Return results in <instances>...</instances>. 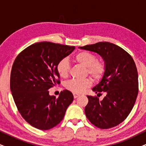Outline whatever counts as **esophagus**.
I'll return each mask as SVG.
<instances>
[{"mask_svg":"<svg viewBox=\"0 0 146 146\" xmlns=\"http://www.w3.org/2000/svg\"><path fill=\"white\" fill-rule=\"evenodd\" d=\"M79 96V94H73V97H74V98H77V97Z\"/></svg>","mask_w":146,"mask_h":146,"instance_id":"1","label":"esophagus"}]
</instances>
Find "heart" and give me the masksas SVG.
Instances as JSON below:
<instances>
[{"mask_svg": "<svg viewBox=\"0 0 146 146\" xmlns=\"http://www.w3.org/2000/svg\"><path fill=\"white\" fill-rule=\"evenodd\" d=\"M75 61L86 69V74L89 75L94 81H100L104 76L106 70L105 63L102 60L97 59L96 56L90 52L82 50L77 52L74 56ZM56 71L60 77L66 78L70 72V64L67 59L62 58L56 64ZM92 85L89 78L84 79H72L66 84V88L75 94L84 92Z\"/></svg>", "mask_w": 146, "mask_h": 146, "instance_id": "obj_1", "label": "heart"}]
</instances>
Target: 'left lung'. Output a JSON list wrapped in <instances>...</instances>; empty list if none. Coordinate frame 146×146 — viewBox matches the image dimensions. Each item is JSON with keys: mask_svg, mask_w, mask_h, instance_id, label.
Wrapping results in <instances>:
<instances>
[{"mask_svg": "<svg viewBox=\"0 0 146 146\" xmlns=\"http://www.w3.org/2000/svg\"><path fill=\"white\" fill-rule=\"evenodd\" d=\"M79 48L98 53L106 66L104 76L92 90L98 96L102 92L106 95L102 100L97 96H87L86 117L100 129L117 126L128 117L137 98L139 85L135 63L125 50L110 42H98Z\"/></svg>", "mask_w": 146, "mask_h": 146, "instance_id": "obj_1", "label": "left lung"}]
</instances>
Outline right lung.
I'll use <instances>...</instances> for the list:
<instances>
[{"label":"right lung","instance_id":"obj_1","mask_svg":"<svg viewBox=\"0 0 146 146\" xmlns=\"http://www.w3.org/2000/svg\"><path fill=\"white\" fill-rule=\"evenodd\" d=\"M69 46L49 42L29 46L21 52L13 64L10 88L22 117L35 128L48 130L63 119L73 94L64 90L58 98L48 90L60 84L56 64L74 50Z\"/></svg>","mask_w":146,"mask_h":146}]
</instances>
